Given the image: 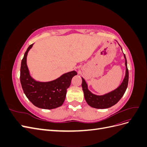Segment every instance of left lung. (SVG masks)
<instances>
[{"mask_svg":"<svg viewBox=\"0 0 147 147\" xmlns=\"http://www.w3.org/2000/svg\"><path fill=\"white\" fill-rule=\"evenodd\" d=\"M124 58H125L126 64V75L124 78L123 83L116 90L110 92L108 94L104 96H96L93 94L88 90L87 84L82 78V86L84 92V99H85L87 104L91 106V107L96 109H107L116 104L117 102L121 99L125 92L129 81V71L127 66V61L125 55L124 54Z\"/></svg>","mask_w":147,"mask_h":147,"instance_id":"1","label":"left lung"}]
</instances>
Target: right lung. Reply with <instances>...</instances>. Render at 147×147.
Returning <instances> with one entry per match:
<instances>
[{"mask_svg": "<svg viewBox=\"0 0 147 147\" xmlns=\"http://www.w3.org/2000/svg\"><path fill=\"white\" fill-rule=\"evenodd\" d=\"M29 45L21 61L20 82L25 95L32 103L38 108L53 109L61 106L65 99L67 89L74 76L77 74L72 71L63 74L59 78L49 82H38L31 77L26 64L28 53L32 47Z\"/></svg>", "mask_w": 147, "mask_h": 147, "instance_id": "1", "label": "right lung"}]
</instances>
